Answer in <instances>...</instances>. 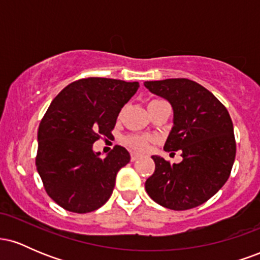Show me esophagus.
I'll return each instance as SVG.
<instances>
[{
	"label": "esophagus",
	"instance_id": "1",
	"mask_svg": "<svg viewBox=\"0 0 260 260\" xmlns=\"http://www.w3.org/2000/svg\"><path fill=\"white\" fill-rule=\"evenodd\" d=\"M139 159H140V156L138 154H134V153L131 154V161H133V162H134V161L139 160Z\"/></svg>",
	"mask_w": 260,
	"mask_h": 260
}]
</instances>
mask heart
I'll list each match as a JSON object with an SVG mask.
<instances>
[{
    "label": "heart",
    "mask_w": 260,
    "mask_h": 260,
    "mask_svg": "<svg viewBox=\"0 0 260 260\" xmlns=\"http://www.w3.org/2000/svg\"><path fill=\"white\" fill-rule=\"evenodd\" d=\"M155 103V101H151ZM150 103V104H151ZM154 142V138L150 136H140V134H127L122 138V143L126 147L132 149L134 151L143 153L148 149L149 145Z\"/></svg>",
    "instance_id": "obj_1"
}]
</instances>
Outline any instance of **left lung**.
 I'll return each mask as SVG.
<instances>
[{
  "mask_svg": "<svg viewBox=\"0 0 260 260\" xmlns=\"http://www.w3.org/2000/svg\"><path fill=\"white\" fill-rule=\"evenodd\" d=\"M154 94L174 109V128L166 151L181 150L183 160L170 164L151 156L154 174L145 190L157 204L188 210L211 198L229 180L236 157L234 124L225 106L208 89L187 78L145 82Z\"/></svg>",
  "mask_w": 260,
  "mask_h": 260,
  "instance_id": "obj_1",
  "label": "left lung"
}]
</instances>
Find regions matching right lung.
I'll list each match as a JSON object with an SVG mask.
<instances>
[{
    "label": "right lung",
    "instance_id": "1",
    "mask_svg": "<svg viewBox=\"0 0 260 260\" xmlns=\"http://www.w3.org/2000/svg\"><path fill=\"white\" fill-rule=\"evenodd\" d=\"M138 86L89 77L71 83L50 104L39 124L35 165L46 193L61 208L85 214L109 201L129 153L116 145L103 159L92 144L111 138L118 113Z\"/></svg>",
    "mask_w": 260,
    "mask_h": 260
}]
</instances>
